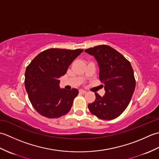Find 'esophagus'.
Masks as SVG:
<instances>
[{
	"label": "esophagus",
	"instance_id": "obj_1",
	"mask_svg": "<svg viewBox=\"0 0 159 159\" xmlns=\"http://www.w3.org/2000/svg\"><path fill=\"white\" fill-rule=\"evenodd\" d=\"M79 92H80V93H83V94H84V93H86V91L83 90V89H80V90H79Z\"/></svg>",
	"mask_w": 159,
	"mask_h": 159
}]
</instances>
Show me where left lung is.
Returning a JSON list of instances; mask_svg holds the SVG:
<instances>
[{"instance_id": "left-lung-1", "label": "left lung", "mask_w": 159, "mask_h": 159, "mask_svg": "<svg viewBox=\"0 0 159 159\" xmlns=\"http://www.w3.org/2000/svg\"><path fill=\"white\" fill-rule=\"evenodd\" d=\"M98 63L100 81L104 84L102 97L95 93L96 100L88 104L89 110L102 120L120 116L130 103L135 89V79L130 63L116 50L107 45L86 49Z\"/></svg>"}]
</instances>
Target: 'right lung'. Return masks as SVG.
I'll return each mask as SVG.
<instances>
[{
  "mask_svg": "<svg viewBox=\"0 0 159 159\" xmlns=\"http://www.w3.org/2000/svg\"><path fill=\"white\" fill-rule=\"evenodd\" d=\"M83 51L50 48L40 52L26 67L25 88L30 102L40 115L58 118L69 112L79 90L61 89L59 78Z\"/></svg>",
  "mask_w": 159,
  "mask_h": 159,
  "instance_id": "obj_1",
  "label": "right lung"
}]
</instances>
